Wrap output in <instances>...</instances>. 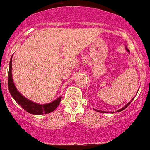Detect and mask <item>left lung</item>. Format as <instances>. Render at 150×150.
<instances>
[{
	"label": "left lung",
	"mask_w": 150,
	"mask_h": 150,
	"mask_svg": "<svg viewBox=\"0 0 150 150\" xmlns=\"http://www.w3.org/2000/svg\"><path fill=\"white\" fill-rule=\"evenodd\" d=\"M136 94H137V93H136ZM133 98L132 99V100H133ZM132 100H131V101H132ZM131 102H129V103H127V105H126L125 106H124V108H122V109H120V110H117V112H121V111H122V110H124V109H125V108H127V107H128V106H129V104L130 103H131ZM95 110V109H94ZM96 110L97 112H104V111H100V110Z\"/></svg>",
	"instance_id": "8db88e82"
}]
</instances>
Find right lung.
Here are the masks:
<instances>
[{
	"label": "right lung",
	"instance_id": "right-lung-1",
	"mask_svg": "<svg viewBox=\"0 0 150 150\" xmlns=\"http://www.w3.org/2000/svg\"><path fill=\"white\" fill-rule=\"evenodd\" d=\"M12 58L10 59V68H9V73H8V88L10 91V94L13 97L16 102L21 107L23 108L28 113L33 115H42L47 114L53 112L54 110L59 106L61 102V97H59L57 100H54L53 102L50 103L40 105L35 103L32 102L31 100H28V99L23 96L19 91L16 89L14 86L13 80H12Z\"/></svg>",
	"mask_w": 150,
	"mask_h": 150
}]
</instances>
